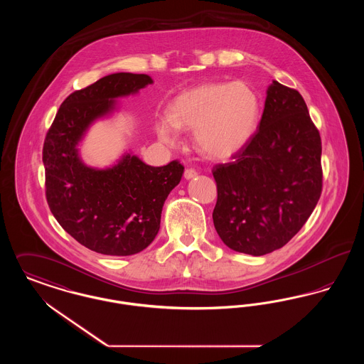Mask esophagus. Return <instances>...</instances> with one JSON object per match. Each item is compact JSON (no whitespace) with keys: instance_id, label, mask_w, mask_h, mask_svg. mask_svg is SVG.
<instances>
[{"instance_id":"obj_1","label":"esophagus","mask_w":364,"mask_h":364,"mask_svg":"<svg viewBox=\"0 0 364 364\" xmlns=\"http://www.w3.org/2000/svg\"><path fill=\"white\" fill-rule=\"evenodd\" d=\"M196 176H198V172H196L195 169H192V168H188V169H186V171H184V177H186L187 180L193 178V177H196Z\"/></svg>"}]
</instances>
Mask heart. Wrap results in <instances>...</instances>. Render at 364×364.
<instances>
[{
	"instance_id": "1",
	"label": "heart",
	"mask_w": 364,
	"mask_h": 364,
	"mask_svg": "<svg viewBox=\"0 0 364 364\" xmlns=\"http://www.w3.org/2000/svg\"><path fill=\"white\" fill-rule=\"evenodd\" d=\"M258 122L259 100L251 87L208 83L178 95L156 129L166 141H174L177 129H195V146L203 156L225 159L247 146Z\"/></svg>"
}]
</instances>
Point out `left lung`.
I'll list each match as a JSON object with an SVG mask.
<instances>
[{"mask_svg": "<svg viewBox=\"0 0 364 364\" xmlns=\"http://www.w3.org/2000/svg\"><path fill=\"white\" fill-rule=\"evenodd\" d=\"M321 154L319 131L303 97L274 80L254 136L233 162L213 168V221L221 240L254 257L284 247L321 198Z\"/></svg>", "mask_w": 364, "mask_h": 364, "instance_id": "8db88e82", "label": "left lung"}]
</instances>
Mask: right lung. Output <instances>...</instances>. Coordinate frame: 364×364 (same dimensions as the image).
<instances>
[{
  "instance_id": "1",
  "label": "right lung",
  "mask_w": 364,
  "mask_h": 364,
  "mask_svg": "<svg viewBox=\"0 0 364 364\" xmlns=\"http://www.w3.org/2000/svg\"><path fill=\"white\" fill-rule=\"evenodd\" d=\"M150 83L147 75L120 72L73 91L45 138L50 211L76 242L98 254L127 257L149 247L159 230L162 206L184 172L177 159L156 168L127 154L113 168L98 171L79 158L76 146L90 124L114 109V98Z\"/></svg>"
}]
</instances>
